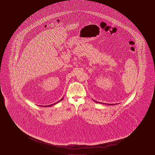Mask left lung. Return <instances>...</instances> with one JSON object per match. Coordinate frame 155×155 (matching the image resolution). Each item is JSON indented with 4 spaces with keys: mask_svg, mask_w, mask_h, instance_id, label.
I'll return each mask as SVG.
<instances>
[{
    "mask_svg": "<svg viewBox=\"0 0 155 155\" xmlns=\"http://www.w3.org/2000/svg\"><path fill=\"white\" fill-rule=\"evenodd\" d=\"M95 101V102H96V103H102V104H103V103H100V102H98V101ZM116 104H107V105H116Z\"/></svg>",
    "mask_w": 155,
    "mask_h": 155,
    "instance_id": "1",
    "label": "left lung"
}]
</instances>
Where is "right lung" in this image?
<instances>
[{
    "mask_svg": "<svg viewBox=\"0 0 155 155\" xmlns=\"http://www.w3.org/2000/svg\"><path fill=\"white\" fill-rule=\"evenodd\" d=\"M63 98L61 99L60 101H57V102H56V103H55L54 104H51V105H45V106H44H44H42V107H51V106H52V105H55V104H57V103L58 102H59V101H61L62 100H63Z\"/></svg>",
    "mask_w": 155,
    "mask_h": 155,
    "instance_id": "1",
    "label": "right lung"
}]
</instances>
